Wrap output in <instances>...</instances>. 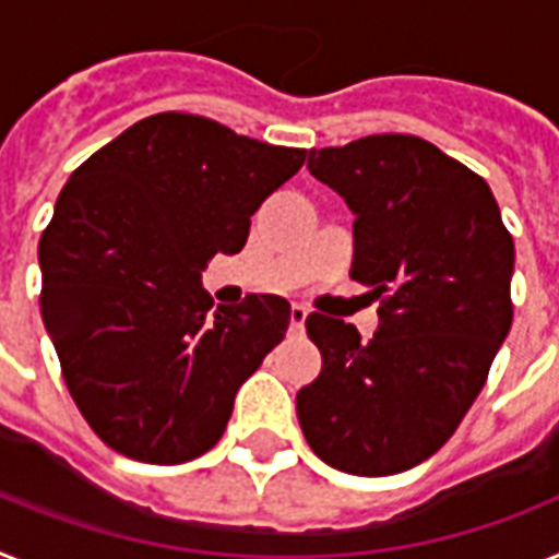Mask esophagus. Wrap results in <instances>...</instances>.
Here are the masks:
<instances>
[{"instance_id":"esophagus-1","label":"esophagus","mask_w":559,"mask_h":559,"mask_svg":"<svg viewBox=\"0 0 559 559\" xmlns=\"http://www.w3.org/2000/svg\"><path fill=\"white\" fill-rule=\"evenodd\" d=\"M306 320H308V308L294 302V306H290V331H297L299 334V331L306 329Z\"/></svg>"}]
</instances>
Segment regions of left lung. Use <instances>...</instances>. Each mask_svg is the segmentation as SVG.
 I'll use <instances>...</instances> for the list:
<instances>
[{"instance_id":"8db88e82","label":"left lung","mask_w":559,"mask_h":559,"mask_svg":"<svg viewBox=\"0 0 559 559\" xmlns=\"http://www.w3.org/2000/svg\"><path fill=\"white\" fill-rule=\"evenodd\" d=\"M308 170L357 216L352 276L382 306L368 343L308 317L322 371L297 391L299 426L336 472H408L454 435L509 336L514 242L486 179L419 136L311 151Z\"/></svg>"}]
</instances>
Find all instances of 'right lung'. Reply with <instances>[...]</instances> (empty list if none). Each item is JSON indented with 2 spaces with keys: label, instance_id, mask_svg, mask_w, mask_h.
Masks as SVG:
<instances>
[{
  "label": "right lung",
  "instance_id": "obj_1",
  "mask_svg": "<svg viewBox=\"0 0 559 559\" xmlns=\"http://www.w3.org/2000/svg\"><path fill=\"white\" fill-rule=\"evenodd\" d=\"M306 151L191 114L131 124L73 170L39 239L41 322L82 417L154 465L214 449L239 385L285 336L290 306H216L214 253H239L253 211Z\"/></svg>",
  "mask_w": 559,
  "mask_h": 559
}]
</instances>
